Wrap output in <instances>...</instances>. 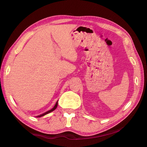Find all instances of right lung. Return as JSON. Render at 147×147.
<instances>
[{
  "label": "right lung",
  "instance_id": "1",
  "mask_svg": "<svg viewBox=\"0 0 147 147\" xmlns=\"http://www.w3.org/2000/svg\"><path fill=\"white\" fill-rule=\"evenodd\" d=\"M57 105H58V101L56 102V104H55V105L54 106V107L52 109H51V110H49V111H47V112H46V113H43V114H41V115H38L37 117H42V116H43V115H46V114H48V113H51V112L53 111V110H55L57 109Z\"/></svg>",
  "mask_w": 147,
  "mask_h": 147
}]
</instances>
